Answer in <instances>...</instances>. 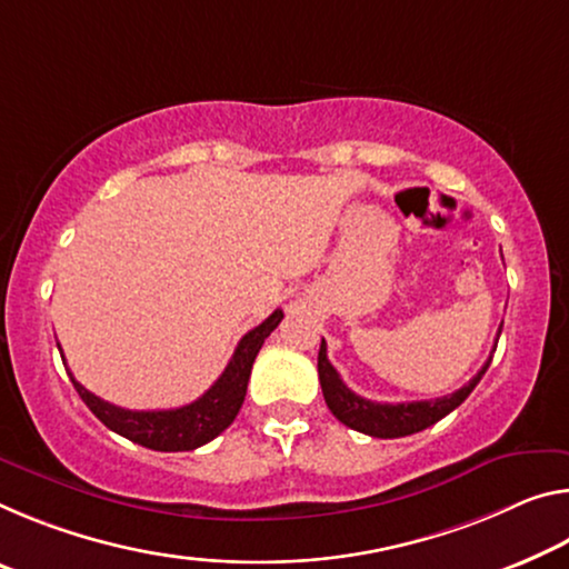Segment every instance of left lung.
<instances>
[{
    "label": "left lung",
    "instance_id": "1",
    "mask_svg": "<svg viewBox=\"0 0 569 569\" xmlns=\"http://www.w3.org/2000/svg\"><path fill=\"white\" fill-rule=\"evenodd\" d=\"M499 333H501V327H499ZM489 365H491V357L486 359V365L479 369V375H476L471 382L463 385L461 390H456L453 395H446V398L392 405V402L365 400L359 398L357 392H351L349 387L341 382L339 372L327 359V341L321 339V349H319L321 392H323V400L329 405V410L333 412V418L345 422L347 428L359 430L372 438H402V436H412V432H420L430 426H436L440 418H446L448 412H453L458 405L473 392V387L481 382V377L486 375Z\"/></svg>",
    "mask_w": 569,
    "mask_h": 569
}]
</instances>
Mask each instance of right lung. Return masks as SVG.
Wrapping results in <instances>:
<instances>
[{
    "label": "right lung",
    "mask_w": 569,
    "mask_h": 569,
    "mask_svg": "<svg viewBox=\"0 0 569 569\" xmlns=\"http://www.w3.org/2000/svg\"><path fill=\"white\" fill-rule=\"evenodd\" d=\"M281 319L283 311L276 309L260 327L250 329L246 337L240 339L236 355H232L228 367H224V372L218 377V382H214L202 398H197L194 402L182 405V408L174 410H126L119 408V405L96 398L93 392H88L86 387L76 380L73 372L68 375L76 385L80 400L88 405L90 412H93L108 430L129 438L131 443L161 450V453L194 450L210 443L212 438H218L220 432L236 420L240 405L246 400L252 362H256L260 347H263V341L270 337V331L281 323Z\"/></svg>",
    "instance_id": "1"
}]
</instances>
